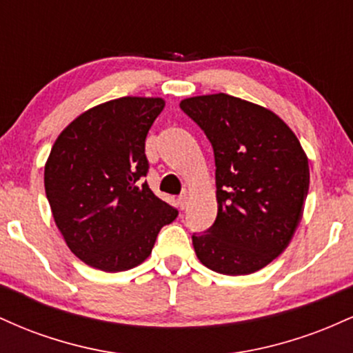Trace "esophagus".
Wrapping results in <instances>:
<instances>
[{
	"instance_id": "esophagus-1",
	"label": "esophagus",
	"mask_w": 353,
	"mask_h": 353,
	"mask_svg": "<svg viewBox=\"0 0 353 353\" xmlns=\"http://www.w3.org/2000/svg\"><path fill=\"white\" fill-rule=\"evenodd\" d=\"M188 199L189 197L185 196V194H181V196L177 197V208H179L181 210H184L185 208H188Z\"/></svg>"
}]
</instances>
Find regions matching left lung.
<instances>
[{
  "instance_id": "obj_1",
  "label": "left lung",
  "mask_w": 353,
  "mask_h": 353,
  "mask_svg": "<svg viewBox=\"0 0 353 353\" xmlns=\"http://www.w3.org/2000/svg\"><path fill=\"white\" fill-rule=\"evenodd\" d=\"M208 136L216 159L217 217L192 234L197 259L210 270L245 275L289 245L309 192V161L277 114L224 94L181 101Z\"/></svg>"
}]
</instances>
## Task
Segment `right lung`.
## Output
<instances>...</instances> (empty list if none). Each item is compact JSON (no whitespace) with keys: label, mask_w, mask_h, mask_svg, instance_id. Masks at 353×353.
<instances>
[{"label":"right lung","mask_w":353,"mask_h":353,"mask_svg":"<svg viewBox=\"0 0 353 353\" xmlns=\"http://www.w3.org/2000/svg\"><path fill=\"white\" fill-rule=\"evenodd\" d=\"M161 98H119L76 117L52 145L44 189L71 252L94 269L121 272L151 254L177 209L149 189L145 136Z\"/></svg>","instance_id":"right-lung-1"}]
</instances>
